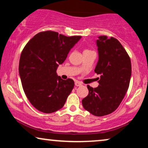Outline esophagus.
I'll return each mask as SVG.
<instances>
[{
  "instance_id": "1",
  "label": "esophagus",
  "mask_w": 148,
  "mask_h": 148,
  "mask_svg": "<svg viewBox=\"0 0 148 148\" xmlns=\"http://www.w3.org/2000/svg\"><path fill=\"white\" fill-rule=\"evenodd\" d=\"M75 86L78 87V86H82V84L79 82H78V81H76L75 82Z\"/></svg>"
}]
</instances>
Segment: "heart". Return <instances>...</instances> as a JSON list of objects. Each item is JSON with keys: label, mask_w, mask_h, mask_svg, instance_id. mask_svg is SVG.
Listing matches in <instances>:
<instances>
[{"label": "heart", "mask_w": 148, "mask_h": 148, "mask_svg": "<svg viewBox=\"0 0 148 148\" xmlns=\"http://www.w3.org/2000/svg\"><path fill=\"white\" fill-rule=\"evenodd\" d=\"M84 51H90V50H84Z\"/></svg>", "instance_id": "b5f03b06"}]
</instances>
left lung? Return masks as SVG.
I'll list each match as a JSON object with an SVG mask.
<instances>
[{
    "label": "left lung",
    "mask_w": 148,
    "mask_h": 148,
    "mask_svg": "<svg viewBox=\"0 0 148 148\" xmlns=\"http://www.w3.org/2000/svg\"><path fill=\"white\" fill-rule=\"evenodd\" d=\"M96 42L98 60L94 71L100 75L99 86H88L89 94L82 104L91 114L102 116L114 112L124 98L130 83L131 64L118 40L101 36Z\"/></svg>",
    "instance_id": "1"
}]
</instances>
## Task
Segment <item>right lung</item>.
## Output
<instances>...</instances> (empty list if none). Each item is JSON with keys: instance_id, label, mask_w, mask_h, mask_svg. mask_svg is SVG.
Returning <instances> with one entry per match:
<instances>
[{"instance_id": "1", "label": "right lung", "mask_w": 148, "mask_h": 148, "mask_svg": "<svg viewBox=\"0 0 148 148\" xmlns=\"http://www.w3.org/2000/svg\"><path fill=\"white\" fill-rule=\"evenodd\" d=\"M81 38L42 32L23 48L19 60L20 79L27 99L40 112H54L65 104L75 84L71 79L63 80L58 76L56 69Z\"/></svg>"}]
</instances>
